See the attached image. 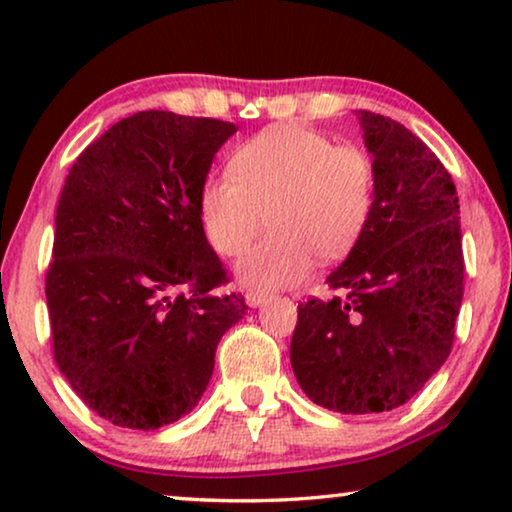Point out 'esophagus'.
Masks as SVG:
<instances>
[{"label":"esophagus","mask_w":512,"mask_h":512,"mask_svg":"<svg viewBox=\"0 0 512 512\" xmlns=\"http://www.w3.org/2000/svg\"><path fill=\"white\" fill-rule=\"evenodd\" d=\"M244 298H247V305H249V307H261V305L265 303V300H268V293H263V291H249Z\"/></svg>","instance_id":"obj_1"}]
</instances>
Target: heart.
Wrapping results in <instances>:
<instances>
[{
    "mask_svg": "<svg viewBox=\"0 0 512 512\" xmlns=\"http://www.w3.org/2000/svg\"><path fill=\"white\" fill-rule=\"evenodd\" d=\"M230 170L202 186L200 221L221 256H240L270 219L272 233L237 263L240 282L254 289L300 282L314 258H345L373 216V158L305 125L258 132L235 151Z\"/></svg>",
    "mask_w": 512,
    "mask_h": 512,
    "instance_id": "1",
    "label": "heart"
}]
</instances>
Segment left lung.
<instances>
[{"mask_svg":"<svg viewBox=\"0 0 512 512\" xmlns=\"http://www.w3.org/2000/svg\"><path fill=\"white\" fill-rule=\"evenodd\" d=\"M375 165L366 233L326 277L331 298L298 305L293 375L312 403L373 415L408 403L450 356L464 296L459 198L422 139L356 111Z\"/></svg>","mask_w":512,"mask_h":512,"instance_id":"left-lung-1","label":"left lung"}]
</instances>
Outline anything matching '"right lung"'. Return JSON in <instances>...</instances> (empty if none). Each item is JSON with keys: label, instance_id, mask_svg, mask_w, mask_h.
Wrapping results in <instances>:
<instances>
[{"label": "right lung", "instance_id": "obj_1", "mask_svg": "<svg viewBox=\"0 0 512 512\" xmlns=\"http://www.w3.org/2000/svg\"><path fill=\"white\" fill-rule=\"evenodd\" d=\"M233 123L172 111L123 118L76 158L46 275L53 354L107 422L153 431L205 394L216 345L247 312L200 221Z\"/></svg>", "mask_w": 512, "mask_h": 512}]
</instances>
